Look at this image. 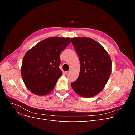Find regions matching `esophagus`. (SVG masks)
Segmentation results:
<instances>
[{
  "mask_svg": "<svg viewBox=\"0 0 135 135\" xmlns=\"http://www.w3.org/2000/svg\"><path fill=\"white\" fill-rule=\"evenodd\" d=\"M70 70H69V71H65V74H69V73H70Z\"/></svg>",
  "mask_w": 135,
  "mask_h": 135,
  "instance_id": "obj_1",
  "label": "esophagus"
}]
</instances>
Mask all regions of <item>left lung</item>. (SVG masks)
I'll use <instances>...</instances> for the list:
<instances>
[{"label": "left lung", "mask_w": 135, "mask_h": 135, "mask_svg": "<svg viewBox=\"0 0 135 135\" xmlns=\"http://www.w3.org/2000/svg\"><path fill=\"white\" fill-rule=\"evenodd\" d=\"M80 62L79 75L71 87L78 95L92 97L107 83L112 73V60L105 49L90 38H71Z\"/></svg>", "instance_id": "obj_1"}]
</instances>
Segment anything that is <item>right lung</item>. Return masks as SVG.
<instances>
[{
  "mask_svg": "<svg viewBox=\"0 0 135 135\" xmlns=\"http://www.w3.org/2000/svg\"><path fill=\"white\" fill-rule=\"evenodd\" d=\"M71 42L70 38L50 37L28 50L21 68L22 79L31 92L44 96L54 89L62 72L59 68L60 54Z\"/></svg>",
  "mask_w": 135,
  "mask_h": 135,
  "instance_id": "1",
  "label": "right lung"
}]
</instances>
